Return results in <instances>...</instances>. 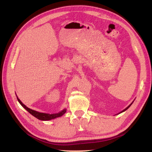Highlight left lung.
<instances>
[{
    "instance_id": "8db88e82",
    "label": "left lung",
    "mask_w": 152,
    "mask_h": 152,
    "mask_svg": "<svg viewBox=\"0 0 152 152\" xmlns=\"http://www.w3.org/2000/svg\"><path fill=\"white\" fill-rule=\"evenodd\" d=\"M133 102H132V103H131V104H130L129 106H127V108H126L125 109H124V110H123V111H121V112L120 113H121V112H125V110H127V109H128L129 108V107H130V106H131V105L132 104H133ZM120 113H119V114H120Z\"/></svg>"
}]
</instances>
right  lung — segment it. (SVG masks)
Instances as JSON below:
<instances>
[{
  "label": "right lung",
  "mask_w": 152,
  "mask_h": 152,
  "mask_svg": "<svg viewBox=\"0 0 152 152\" xmlns=\"http://www.w3.org/2000/svg\"><path fill=\"white\" fill-rule=\"evenodd\" d=\"M17 99H18V102L20 103V104L23 106V107L25 110H26L27 111H28V112H29L31 114H32L33 116H34V117L37 118V119H40V120L48 121V120H51V119H55V118H56L61 117V116H62L66 111V109H64L63 110L61 111L59 113H57V114H46V113H41V112L35 111V110H33L28 108L24 104H23L22 102L18 99V96H17Z\"/></svg>",
  "instance_id": "right-lung-1"
}]
</instances>
